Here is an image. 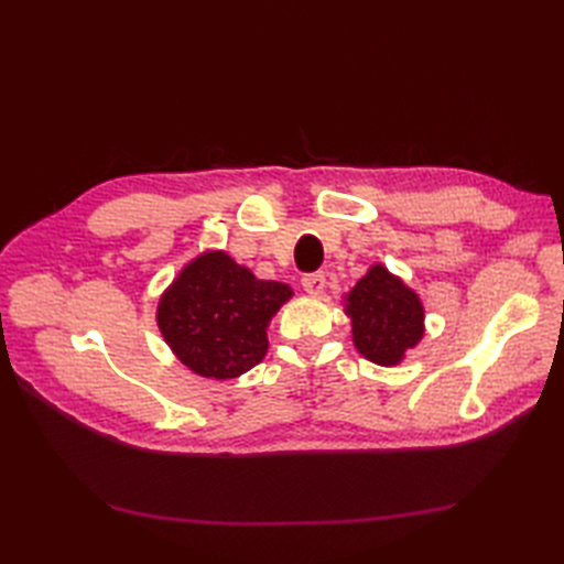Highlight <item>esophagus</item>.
Wrapping results in <instances>:
<instances>
[{
	"instance_id": "esophagus-1",
	"label": "esophagus",
	"mask_w": 564,
	"mask_h": 564,
	"mask_svg": "<svg viewBox=\"0 0 564 564\" xmlns=\"http://www.w3.org/2000/svg\"><path fill=\"white\" fill-rule=\"evenodd\" d=\"M301 284L305 289V294L319 296L324 292V284H327V282H324V272H308V275L301 278Z\"/></svg>"
}]
</instances>
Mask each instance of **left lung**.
Here are the masks:
<instances>
[{"instance_id":"left-lung-1","label":"left lung","mask_w":564,"mask_h":564,"mask_svg":"<svg viewBox=\"0 0 564 564\" xmlns=\"http://www.w3.org/2000/svg\"><path fill=\"white\" fill-rule=\"evenodd\" d=\"M346 315L352 324L355 348L381 367L400 365L404 352L423 336L421 299L381 263L371 265L350 289Z\"/></svg>"}]
</instances>
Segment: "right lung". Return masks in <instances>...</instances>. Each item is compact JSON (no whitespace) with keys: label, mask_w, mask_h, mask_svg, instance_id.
Wrapping results in <instances>:
<instances>
[{"label":"right lung","mask_w":564,"mask_h":564,"mask_svg":"<svg viewBox=\"0 0 564 564\" xmlns=\"http://www.w3.org/2000/svg\"><path fill=\"white\" fill-rule=\"evenodd\" d=\"M292 286L259 280L226 251L187 263L158 305V327L178 360L204 379H237L268 352V324Z\"/></svg>","instance_id":"right-lung-1"}]
</instances>
